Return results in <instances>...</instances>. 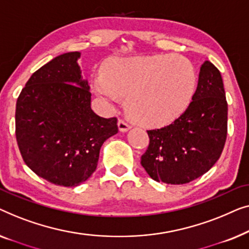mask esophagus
I'll list each match as a JSON object with an SVG mask.
<instances>
[{
  "mask_svg": "<svg viewBox=\"0 0 249 249\" xmlns=\"http://www.w3.org/2000/svg\"><path fill=\"white\" fill-rule=\"evenodd\" d=\"M117 125H118V129H120L121 132H127L128 129H131V125L126 123V122L123 120H118Z\"/></svg>",
  "mask_w": 249,
  "mask_h": 249,
  "instance_id": "1",
  "label": "esophagus"
}]
</instances>
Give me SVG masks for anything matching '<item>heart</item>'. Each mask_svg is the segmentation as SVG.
Instances as JSON below:
<instances>
[{
  "label": "heart",
  "mask_w": 249,
  "mask_h": 249,
  "mask_svg": "<svg viewBox=\"0 0 249 249\" xmlns=\"http://www.w3.org/2000/svg\"><path fill=\"white\" fill-rule=\"evenodd\" d=\"M197 78L183 56L160 54L113 59L93 78L94 93L107 103L126 97L135 123L162 127L179 118L193 100Z\"/></svg>",
  "instance_id": "obj_1"
}]
</instances>
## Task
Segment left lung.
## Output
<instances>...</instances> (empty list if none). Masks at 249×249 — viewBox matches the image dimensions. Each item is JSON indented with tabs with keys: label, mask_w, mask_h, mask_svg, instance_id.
I'll return each mask as SVG.
<instances>
[{
	"label": "left lung",
	"mask_w": 249,
	"mask_h": 249,
	"mask_svg": "<svg viewBox=\"0 0 249 249\" xmlns=\"http://www.w3.org/2000/svg\"><path fill=\"white\" fill-rule=\"evenodd\" d=\"M227 122L228 104L221 74L205 61L187 110L170 125L148 131L150 143L141 164L157 181L190 183L219 160L227 139Z\"/></svg>",
	"instance_id": "left-lung-1"
}]
</instances>
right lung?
I'll use <instances>...</instances> for the list:
<instances>
[{
	"label": "right lung",
	"instance_id": "right-lung-1",
	"mask_svg": "<svg viewBox=\"0 0 249 249\" xmlns=\"http://www.w3.org/2000/svg\"><path fill=\"white\" fill-rule=\"evenodd\" d=\"M80 55L62 54L37 70L16 108V138L23 161L39 177L65 187L88 179L101 145L118 132L116 117H100L91 109Z\"/></svg>",
	"mask_w": 249,
	"mask_h": 249
}]
</instances>
